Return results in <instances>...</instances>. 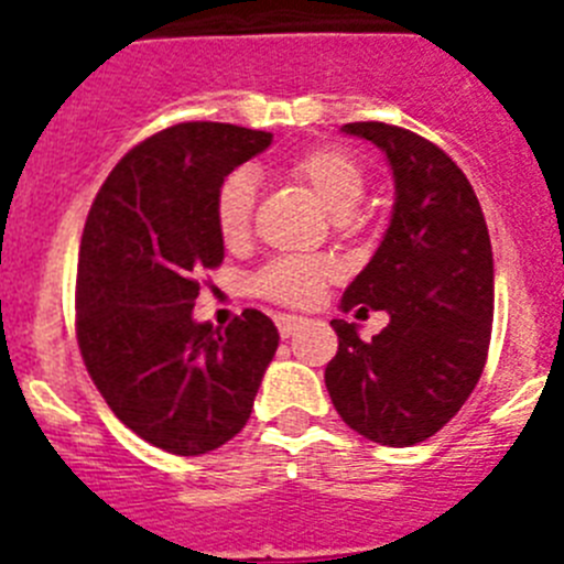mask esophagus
Instances as JSON below:
<instances>
[{
    "label": "esophagus",
    "mask_w": 564,
    "mask_h": 564,
    "mask_svg": "<svg viewBox=\"0 0 564 564\" xmlns=\"http://www.w3.org/2000/svg\"><path fill=\"white\" fill-rule=\"evenodd\" d=\"M307 318L305 316H291V313H279L276 316V330L279 336L288 338L299 330V327H305Z\"/></svg>",
    "instance_id": "1"
}]
</instances>
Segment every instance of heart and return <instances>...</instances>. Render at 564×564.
I'll use <instances>...</instances> for the list:
<instances>
[{
  "label": "heart",
  "instance_id": "b5f03b06",
  "mask_svg": "<svg viewBox=\"0 0 564 564\" xmlns=\"http://www.w3.org/2000/svg\"><path fill=\"white\" fill-rule=\"evenodd\" d=\"M288 169L338 220L350 217L361 206L367 177H364V169L358 166L356 158L344 149H307V152L296 154ZM253 203H257V181L246 169L228 174L217 188L214 223H217L220 239L228 248L242 246L251 234ZM330 279H336V265L330 259L279 257L257 273L253 288H257L259 296L279 302V305H313Z\"/></svg>",
  "mask_w": 564,
  "mask_h": 564
}]
</instances>
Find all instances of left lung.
<instances>
[{"label":"left lung","instance_id":"obj_1","mask_svg":"<svg viewBox=\"0 0 564 564\" xmlns=\"http://www.w3.org/2000/svg\"><path fill=\"white\" fill-rule=\"evenodd\" d=\"M372 141L395 181L392 220L350 282L341 311H387L372 341L333 318L338 352L325 370L341 421L381 446H415L460 412L486 367L495 318V259L486 217L449 154L410 129L344 123Z\"/></svg>","mask_w":564,"mask_h":564}]
</instances>
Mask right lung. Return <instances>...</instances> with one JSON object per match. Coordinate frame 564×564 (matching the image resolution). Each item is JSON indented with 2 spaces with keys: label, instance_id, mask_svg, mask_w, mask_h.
I'll list each match as a JSON object with an SVG mask.
<instances>
[{
  "label": "right lung",
  "instance_id": "add662e5",
  "mask_svg": "<svg viewBox=\"0 0 564 564\" xmlns=\"http://www.w3.org/2000/svg\"><path fill=\"white\" fill-rule=\"evenodd\" d=\"M271 138L212 121L163 129L123 154L84 223L82 358L118 421L172 455H206L246 426L279 347L253 307L226 330L192 318L200 276L226 253L217 188Z\"/></svg>",
  "mask_w": 564,
  "mask_h": 564
}]
</instances>
